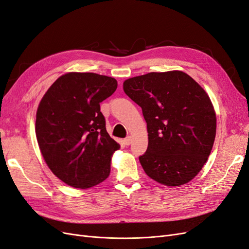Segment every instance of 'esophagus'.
Masks as SVG:
<instances>
[{"instance_id": "obj_1", "label": "esophagus", "mask_w": 249, "mask_h": 249, "mask_svg": "<svg viewBox=\"0 0 249 249\" xmlns=\"http://www.w3.org/2000/svg\"><path fill=\"white\" fill-rule=\"evenodd\" d=\"M131 142H132L131 136H128V137H126V139L124 140V143H125L126 145H129V144L131 143Z\"/></svg>"}]
</instances>
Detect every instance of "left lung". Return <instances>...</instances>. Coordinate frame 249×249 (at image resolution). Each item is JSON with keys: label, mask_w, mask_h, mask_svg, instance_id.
<instances>
[{"label": "left lung", "mask_w": 249, "mask_h": 249, "mask_svg": "<svg viewBox=\"0 0 249 249\" xmlns=\"http://www.w3.org/2000/svg\"><path fill=\"white\" fill-rule=\"evenodd\" d=\"M125 93L142 109L148 150L140 162L148 176L177 187L194 178L215 139L216 117L204 89L186 72H149L123 83Z\"/></svg>", "instance_id": "left-lung-1"}]
</instances>
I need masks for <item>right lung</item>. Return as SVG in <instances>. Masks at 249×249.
<instances>
[{
  "label": "right lung",
  "instance_id": "right-lung-1",
  "mask_svg": "<svg viewBox=\"0 0 249 249\" xmlns=\"http://www.w3.org/2000/svg\"><path fill=\"white\" fill-rule=\"evenodd\" d=\"M117 86L114 78L98 73L68 72L41 100L36 141L48 167L71 187H94L109 176L110 158L120 144L107 132L99 104Z\"/></svg>",
  "mask_w": 249,
  "mask_h": 249
}]
</instances>
